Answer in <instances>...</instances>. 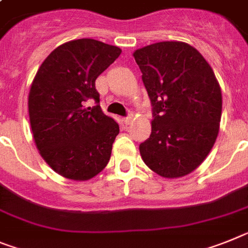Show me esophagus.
I'll list each match as a JSON object with an SVG mask.
<instances>
[{
    "mask_svg": "<svg viewBox=\"0 0 248 248\" xmlns=\"http://www.w3.org/2000/svg\"><path fill=\"white\" fill-rule=\"evenodd\" d=\"M132 122H133V115H129V116H126V118H124V119H123V123H124L125 125H129V124H130Z\"/></svg>",
    "mask_w": 248,
    "mask_h": 248,
    "instance_id": "1",
    "label": "esophagus"
}]
</instances>
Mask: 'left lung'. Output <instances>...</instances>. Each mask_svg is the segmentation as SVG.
<instances>
[{"mask_svg": "<svg viewBox=\"0 0 248 248\" xmlns=\"http://www.w3.org/2000/svg\"><path fill=\"white\" fill-rule=\"evenodd\" d=\"M133 56L153 105L152 133L139 145L141 159L164 178L189 174L219 132L222 93L212 67L181 41L152 44Z\"/></svg>", "mask_w": 248, "mask_h": 248, "instance_id": "8db88e82", "label": "left lung"}]
</instances>
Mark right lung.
I'll list each match as a JSON object with an SVG mask.
<instances>
[{
  "mask_svg": "<svg viewBox=\"0 0 248 248\" xmlns=\"http://www.w3.org/2000/svg\"><path fill=\"white\" fill-rule=\"evenodd\" d=\"M120 54L98 40H73L55 48L36 73L29 94L33 140L65 178L88 181L109 162L119 125L103 113L95 80ZM90 98L97 105L86 108Z\"/></svg>",
  "mask_w": 248,
  "mask_h": 248,
  "instance_id": "1",
  "label": "right lung"
}]
</instances>
